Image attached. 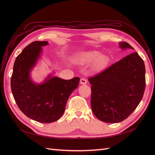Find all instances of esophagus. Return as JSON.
<instances>
[{"label":"esophagus","instance_id":"esophagus-1","mask_svg":"<svg viewBox=\"0 0 155 155\" xmlns=\"http://www.w3.org/2000/svg\"><path fill=\"white\" fill-rule=\"evenodd\" d=\"M80 84H81V85H86V84H87L86 79H84V78H81L80 79Z\"/></svg>","mask_w":155,"mask_h":155}]
</instances>
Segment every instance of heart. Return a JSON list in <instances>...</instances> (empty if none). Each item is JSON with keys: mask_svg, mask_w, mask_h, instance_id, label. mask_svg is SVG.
Instances as JSON below:
<instances>
[{"mask_svg": "<svg viewBox=\"0 0 155 155\" xmlns=\"http://www.w3.org/2000/svg\"><path fill=\"white\" fill-rule=\"evenodd\" d=\"M105 58L101 56L100 52L96 51H84L79 54L74 59V62L81 66H86L94 62L92 64V69L97 70L100 69L105 63Z\"/></svg>", "mask_w": 155, "mask_h": 155, "instance_id": "obj_1", "label": "heart"}]
</instances>
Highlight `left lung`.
Segmentation results:
<instances>
[{
    "label": "left lung",
    "mask_w": 155,
    "mask_h": 155,
    "mask_svg": "<svg viewBox=\"0 0 155 155\" xmlns=\"http://www.w3.org/2000/svg\"><path fill=\"white\" fill-rule=\"evenodd\" d=\"M121 50L134 48L126 42ZM91 84V108L97 118L105 123L125 120L141 101L145 88L143 59L133 52L109 68L88 79Z\"/></svg>",
    "instance_id": "left-lung-1"
}]
</instances>
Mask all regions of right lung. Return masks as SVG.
Here are the masks:
<instances>
[{"label": "right lung", "instance_id": "obj_1", "mask_svg": "<svg viewBox=\"0 0 155 155\" xmlns=\"http://www.w3.org/2000/svg\"><path fill=\"white\" fill-rule=\"evenodd\" d=\"M48 41H34L28 45L14 63L11 88L14 99L27 117L40 123H51L63 114L68 97L77 88L78 77L66 80L49 74L41 83L31 78V72Z\"/></svg>", "mask_w": 155, "mask_h": 155}]
</instances>
